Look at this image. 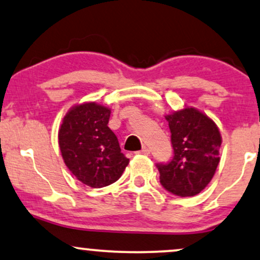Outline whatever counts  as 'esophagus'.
Instances as JSON below:
<instances>
[{
    "label": "esophagus",
    "instance_id": "esophagus-1",
    "mask_svg": "<svg viewBox=\"0 0 260 260\" xmlns=\"http://www.w3.org/2000/svg\"><path fill=\"white\" fill-rule=\"evenodd\" d=\"M150 153V150H149V148H147V147H143L142 149L141 150H139V152H137V154H143V155H148Z\"/></svg>",
    "mask_w": 260,
    "mask_h": 260
}]
</instances>
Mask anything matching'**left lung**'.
<instances>
[{"instance_id": "8db88e82", "label": "left lung", "mask_w": 260, "mask_h": 260, "mask_svg": "<svg viewBox=\"0 0 260 260\" xmlns=\"http://www.w3.org/2000/svg\"><path fill=\"white\" fill-rule=\"evenodd\" d=\"M165 119L175 155L169 164L158 165L160 182L170 193L194 197L216 174L222 135L212 118L191 106L166 114Z\"/></svg>"}]
</instances>
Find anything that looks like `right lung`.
<instances>
[{"instance_id":"obj_1","label":"right lung","mask_w":260,"mask_h":260,"mask_svg":"<svg viewBox=\"0 0 260 260\" xmlns=\"http://www.w3.org/2000/svg\"><path fill=\"white\" fill-rule=\"evenodd\" d=\"M111 108L94 101L72 106L59 127L63 162L83 184L102 188L120 178L129 159L108 127Z\"/></svg>"}]
</instances>
